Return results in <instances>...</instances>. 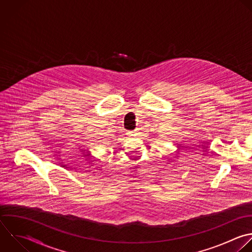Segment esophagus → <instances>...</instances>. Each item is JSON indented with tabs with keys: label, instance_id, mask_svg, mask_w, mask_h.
Listing matches in <instances>:
<instances>
[{
	"label": "esophagus",
	"instance_id": "esophagus-1",
	"mask_svg": "<svg viewBox=\"0 0 252 252\" xmlns=\"http://www.w3.org/2000/svg\"><path fill=\"white\" fill-rule=\"evenodd\" d=\"M136 132H137L136 130H134V131H128V132H127V135H128V136H133V135L136 134Z\"/></svg>",
	"mask_w": 252,
	"mask_h": 252
}]
</instances>
